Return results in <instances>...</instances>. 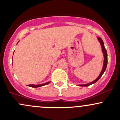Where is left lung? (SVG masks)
Returning a JSON list of instances; mask_svg holds the SVG:
<instances>
[{
	"mask_svg": "<svg viewBox=\"0 0 120 120\" xmlns=\"http://www.w3.org/2000/svg\"><path fill=\"white\" fill-rule=\"evenodd\" d=\"M98 41H99V42L100 43V45H101V49H102V52L103 53V55H104V64H103V69L102 71H101V73H100V75H99V77H98L95 81H93L91 83H87V84H84V85H79V86H90V85H92V84L95 83V82H97L99 79H100V77L102 76V75L104 73V72L105 71L106 68H107V63H108V58H107V50H106L105 47H104V42H103V40L100 38V37H98Z\"/></svg>",
	"mask_w": 120,
	"mask_h": 120,
	"instance_id": "1",
	"label": "left lung"
}]
</instances>
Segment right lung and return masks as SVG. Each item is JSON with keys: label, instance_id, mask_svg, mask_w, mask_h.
I'll return each mask as SVG.
<instances>
[{"label": "right lung", "instance_id": "obj_1", "mask_svg": "<svg viewBox=\"0 0 120 120\" xmlns=\"http://www.w3.org/2000/svg\"><path fill=\"white\" fill-rule=\"evenodd\" d=\"M50 82H51V81H49V82H47V83H43V84H40V85H27V86H29V87H31L37 88V87H41V86H45V85H48V84H49V83H50Z\"/></svg>", "mask_w": 120, "mask_h": 120}]
</instances>
